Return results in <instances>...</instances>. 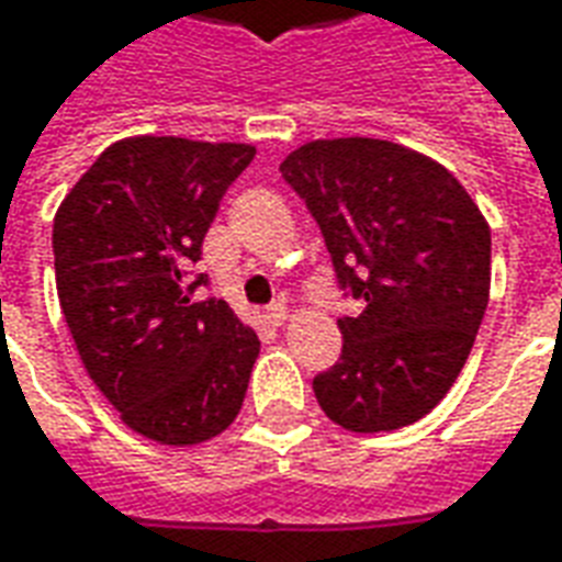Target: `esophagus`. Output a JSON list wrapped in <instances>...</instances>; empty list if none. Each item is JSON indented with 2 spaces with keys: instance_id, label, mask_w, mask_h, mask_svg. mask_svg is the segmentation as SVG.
<instances>
[{
  "instance_id": "obj_1",
  "label": "esophagus",
  "mask_w": 562,
  "mask_h": 562,
  "mask_svg": "<svg viewBox=\"0 0 562 562\" xmlns=\"http://www.w3.org/2000/svg\"><path fill=\"white\" fill-rule=\"evenodd\" d=\"M265 318H268L270 328H280L282 322L289 318V310H285V306H282V304H273V306H268V313H265Z\"/></svg>"
}]
</instances>
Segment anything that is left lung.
<instances>
[{
    "instance_id": "obj_1",
    "label": "left lung",
    "mask_w": 562,
    "mask_h": 562,
    "mask_svg": "<svg viewBox=\"0 0 562 562\" xmlns=\"http://www.w3.org/2000/svg\"><path fill=\"white\" fill-rule=\"evenodd\" d=\"M280 171L361 301L337 318L342 352L313 379L318 406L355 434L418 422L454 385L487 310L482 210L439 161L391 140H310Z\"/></svg>"
}]
</instances>
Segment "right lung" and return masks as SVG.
<instances>
[{
	"mask_svg": "<svg viewBox=\"0 0 562 562\" xmlns=\"http://www.w3.org/2000/svg\"><path fill=\"white\" fill-rule=\"evenodd\" d=\"M249 144L116 140L54 220L59 306L90 379L135 434L195 446L244 406L256 330L220 297L195 301L189 268Z\"/></svg>",
	"mask_w": 562,
	"mask_h": 562,
	"instance_id": "obj_1",
	"label": "right lung"
}]
</instances>
